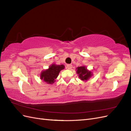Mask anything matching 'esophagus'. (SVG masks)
Instances as JSON below:
<instances>
[{"mask_svg": "<svg viewBox=\"0 0 131 131\" xmlns=\"http://www.w3.org/2000/svg\"><path fill=\"white\" fill-rule=\"evenodd\" d=\"M67 68H68V69H72V64H67Z\"/></svg>", "mask_w": 131, "mask_h": 131, "instance_id": "obj_1", "label": "esophagus"}]
</instances>
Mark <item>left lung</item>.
<instances>
[{
	"instance_id": "1",
	"label": "left lung",
	"mask_w": 131,
	"mask_h": 131,
	"mask_svg": "<svg viewBox=\"0 0 131 131\" xmlns=\"http://www.w3.org/2000/svg\"><path fill=\"white\" fill-rule=\"evenodd\" d=\"M77 73L79 77L82 81H87L92 77V72L88 70L85 66L79 67L77 68Z\"/></svg>"
}]
</instances>
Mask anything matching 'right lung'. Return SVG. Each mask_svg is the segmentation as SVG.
I'll return each mask as SVG.
<instances>
[{"instance_id":"obj_1","label":"right lung","mask_w":131,"mask_h":131,"mask_svg":"<svg viewBox=\"0 0 131 131\" xmlns=\"http://www.w3.org/2000/svg\"><path fill=\"white\" fill-rule=\"evenodd\" d=\"M64 68V66L56 65L53 64L49 67V69L43 70L40 74V78L47 84H52L54 82L60 71Z\"/></svg>"}]
</instances>
